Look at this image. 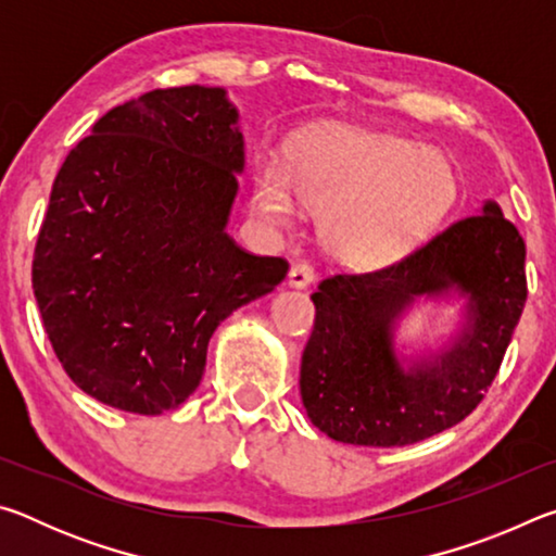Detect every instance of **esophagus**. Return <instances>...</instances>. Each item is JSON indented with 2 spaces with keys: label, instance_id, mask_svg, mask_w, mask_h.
<instances>
[{
  "label": "esophagus",
  "instance_id": "esophagus-1",
  "mask_svg": "<svg viewBox=\"0 0 556 556\" xmlns=\"http://www.w3.org/2000/svg\"><path fill=\"white\" fill-rule=\"evenodd\" d=\"M314 281V267L308 262H296L289 269V287L294 289H306Z\"/></svg>",
  "mask_w": 556,
  "mask_h": 556
}]
</instances>
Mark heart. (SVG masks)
I'll return each instance as SVG.
<instances>
[{"instance_id": "obj_1", "label": "heart", "mask_w": 556, "mask_h": 556, "mask_svg": "<svg viewBox=\"0 0 556 556\" xmlns=\"http://www.w3.org/2000/svg\"><path fill=\"white\" fill-rule=\"evenodd\" d=\"M458 193L446 154L412 139L326 129L296 139L287 164L265 154L252 168L262 218L289 228L299 201L324 213L326 248L355 267L407 255L437 228Z\"/></svg>"}]
</instances>
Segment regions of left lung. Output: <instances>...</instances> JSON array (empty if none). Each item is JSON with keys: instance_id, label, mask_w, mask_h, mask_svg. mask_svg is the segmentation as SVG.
Masks as SVG:
<instances>
[{"instance_id": "1", "label": "left lung", "mask_w": 556, "mask_h": 556, "mask_svg": "<svg viewBox=\"0 0 556 556\" xmlns=\"http://www.w3.org/2000/svg\"><path fill=\"white\" fill-rule=\"evenodd\" d=\"M446 293L467 299L465 328L404 371L393 324L417 295ZM525 299V240L495 201L394 265L326 277L312 294L316 321L301 355L308 419L343 444L382 448L458 425L501 370Z\"/></svg>"}]
</instances>
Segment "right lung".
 I'll return each instance as SVG.
<instances>
[{
	"label": "right lung",
	"mask_w": 556,
	"mask_h": 556,
	"mask_svg": "<svg viewBox=\"0 0 556 556\" xmlns=\"http://www.w3.org/2000/svg\"><path fill=\"white\" fill-rule=\"evenodd\" d=\"M242 166L238 110L205 86L112 108L65 156L31 285L55 357L90 397L149 417L178 407L215 328L287 277V260L225 232Z\"/></svg>",
	"instance_id": "right-lung-1"
}]
</instances>
